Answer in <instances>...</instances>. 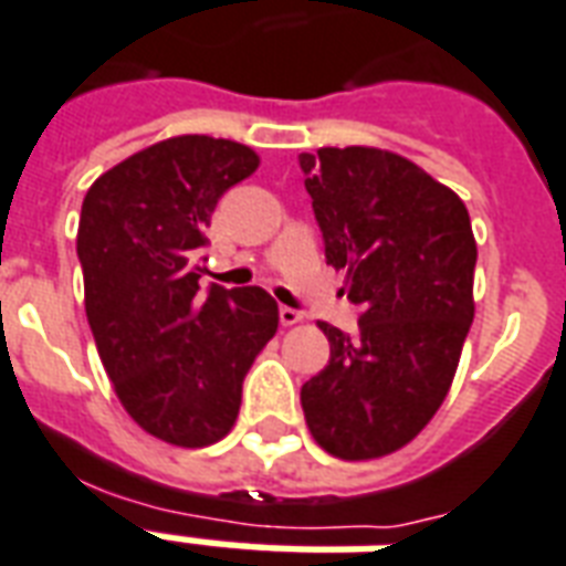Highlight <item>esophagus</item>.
<instances>
[{"mask_svg": "<svg viewBox=\"0 0 566 566\" xmlns=\"http://www.w3.org/2000/svg\"><path fill=\"white\" fill-rule=\"evenodd\" d=\"M279 321H282V326H296V323H302V312L282 305V308H279Z\"/></svg>", "mask_w": 566, "mask_h": 566, "instance_id": "34e87169", "label": "esophagus"}]
</instances>
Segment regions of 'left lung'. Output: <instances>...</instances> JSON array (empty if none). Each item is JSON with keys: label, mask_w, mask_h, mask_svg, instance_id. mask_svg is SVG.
<instances>
[{"label": "left lung", "mask_w": 566, "mask_h": 566, "mask_svg": "<svg viewBox=\"0 0 566 566\" xmlns=\"http://www.w3.org/2000/svg\"><path fill=\"white\" fill-rule=\"evenodd\" d=\"M326 264L347 273L359 329L329 338V365L300 391L314 442L340 460L395 454L454 382L474 317L472 219L454 189L395 150L300 154Z\"/></svg>", "instance_id": "left-lung-1"}]
</instances>
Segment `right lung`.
I'll return each instance as SVG.
<instances>
[{"instance_id": "obj_1", "label": "right lung", "mask_w": 566, "mask_h": 566, "mask_svg": "<svg viewBox=\"0 0 566 566\" xmlns=\"http://www.w3.org/2000/svg\"><path fill=\"white\" fill-rule=\"evenodd\" d=\"M261 157L213 136H171L103 171L76 231L85 314L120 407L178 448L231 433L243 379L279 329L264 287L198 291L216 201Z\"/></svg>"}]
</instances>
